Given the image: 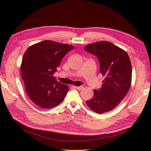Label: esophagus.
<instances>
[{
    "instance_id": "1",
    "label": "esophagus",
    "mask_w": 151,
    "mask_h": 151,
    "mask_svg": "<svg viewBox=\"0 0 151 151\" xmlns=\"http://www.w3.org/2000/svg\"><path fill=\"white\" fill-rule=\"evenodd\" d=\"M76 89H77V90H82L83 89V86H74Z\"/></svg>"
}]
</instances>
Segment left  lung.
<instances>
[{
    "label": "left lung",
    "instance_id": "8db88e82",
    "mask_svg": "<svg viewBox=\"0 0 151 151\" xmlns=\"http://www.w3.org/2000/svg\"><path fill=\"white\" fill-rule=\"evenodd\" d=\"M84 49L96 56L100 71L106 77L102 87L94 90L93 97L86 101V104L96 113L108 112L118 106L129 90L132 79L130 58L124 50L106 41L88 44Z\"/></svg>",
    "mask_w": 151,
    "mask_h": 151
}]
</instances>
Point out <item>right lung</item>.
<instances>
[{
	"label": "right lung",
	"mask_w": 151,
	"mask_h": 151,
	"mask_svg": "<svg viewBox=\"0 0 151 151\" xmlns=\"http://www.w3.org/2000/svg\"><path fill=\"white\" fill-rule=\"evenodd\" d=\"M74 47L44 40L27 48L21 64V75L28 96L43 109L57 106L63 101L68 87L53 76L64 56Z\"/></svg>",
	"instance_id": "1"
}]
</instances>
